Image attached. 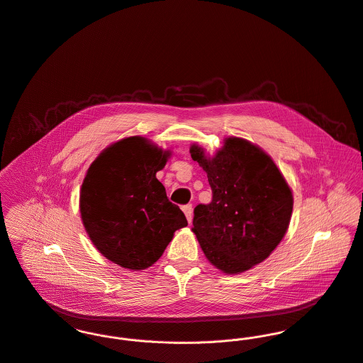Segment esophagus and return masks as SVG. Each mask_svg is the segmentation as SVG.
<instances>
[{
    "instance_id": "obj_1",
    "label": "esophagus",
    "mask_w": 363,
    "mask_h": 363,
    "mask_svg": "<svg viewBox=\"0 0 363 363\" xmlns=\"http://www.w3.org/2000/svg\"><path fill=\"white\" fill-rule=\"evenodd\" d=\"M182 210H184V213H185V216H186V220H188V223H192V210H194V207H192V204H185V206H182Z\"/></svg>"
}]
</instances>
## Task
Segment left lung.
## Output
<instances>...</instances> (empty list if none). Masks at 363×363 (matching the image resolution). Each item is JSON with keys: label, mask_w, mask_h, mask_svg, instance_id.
<instances>
[{"label": "left lung", "mask_w": 363, "mask_h": 363, "mask_svg": "<svg viewBox=\"0 0 363 363\" xmlns=\"http://www.w3.org/2000/svg\"><path fill=\"white\" fill-rule=\"evenodd\" d=\"M191 156L207 172L208 204L194 210L201 250L217 269L237 274L259 264L281 242L292 214V192L274 162L257 146L228 138L206 159L194 145Z\"/></svg>", "instance_id": "8db88e82"}]
</instances>
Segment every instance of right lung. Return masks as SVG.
<instances>
[{
    "instance_id": "right-lung-1",
    "label": "right lung",
    "mask_w": 363,
    "mask_h": 363,
    "mask_svg": "<svg viewBox=\"0 0 363 363\" xmlns=\"http://www.w3.org/2000/svg\"><path fill=\"white\" fill-rule=\"evenodd\" d=\"M168 156L146 139L132 136L106 149L84 177L83 225L100 253L121 267H150L174 233L188 225L156 178Z\"/></svg>"
}]
</instances>
